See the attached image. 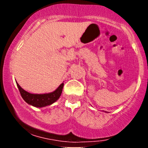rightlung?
<instances>
[{
	"mask_svg": "<svg viewBox=\"0 0 148 148\" xmlns=\"http://www.w3.org/2000/svg\"><path fill=\"white\" fill-rule=\"evenodd\" d=\"M16 86L19 90L22 98L25 102L35 107L41 108L52 104L59 99L62 93L64 84H61L55 91L47 94H31L21 88L17 82Z\"/></svg>",
	"mask_w": 148,
	"mask_h": 148,
	"instance_id": "1",
	"label": "right lung"
}]
</instances>
